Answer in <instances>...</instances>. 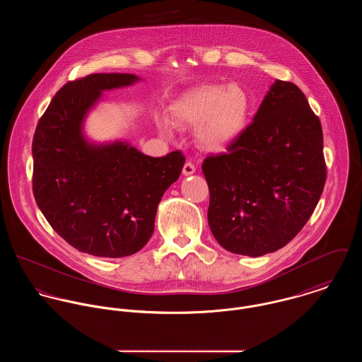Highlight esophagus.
<instances>
[{"label":"esophagus","mask_w":362,"mask_h":362,"mask_svg":"<svg viewBox=\"0 0 362 362\" xmlns=\"http://www.w3.org/2000/svg\"><path fill=\"white\" fill-rule=\"evenodd\" d=\"M195 165L191 163V161H187L185 164H184V168H182V174L185 175V177H188V175H192L194 173H195Z\"/></svg>","instance_id":"1"}]
</instances>
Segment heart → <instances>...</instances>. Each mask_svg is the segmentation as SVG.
Instances as JSON below:
<instances>
[{"instance_id":"1","label":"heart","mask_w":362,"mask_h":362,"mask_svg":"<svg viewBox=\"0 0 362 362\" xmlns=\"http://www.w3.org/2000/svg\"><path fill=\"white\" fill-rule=\"evenodd\" d=\"M171 117L182 124H198L195 135L207 151H223L238 139L247 127L250 98L235 85L202 86L191 90L170 105ZM165 129L168 121H158Z\"/></svg>"}]
</instances>
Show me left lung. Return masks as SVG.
<instances>
[{"instance_id":"8db88e82","label":"left lung","mask_w":362,"mask_h":362,"mask_svg":"<svg viewBox=\"0 0 362 362\" xmlns=\"http://www.w3.org/2000/svg\"><path fill=\"white\" fill-rule=\"evenodd\" d=\"M207 221L227 251L262 257L287 245L310 220L325 181L323 134L301 89L276 79L227 153L204 160Z\"/></svg>"}]
</instances>
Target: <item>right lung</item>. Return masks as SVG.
<instances>
[{
	"label": "right lung",
	"instance_id": "obj_1",
	"mask_svg": "<svg viewBox=\"0 0 362 362\" xmlns=\"http://www.w3.org/2000/svg\"><path fill=\"white\" fill-rule=\"evenodd\" d=\"M138 81L132 74H92L68 82L33 136L37 206L69 245L100 258L129 257L146 245L161 197L185 163L180 151L151 157L128 142L96 144L85 136V118L102 92Z\"/></svg>",
	"mask_w": 362,
	"mask_h": 362
}]
</instances>
